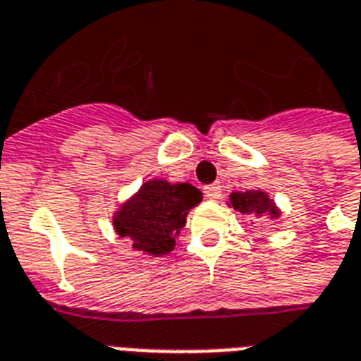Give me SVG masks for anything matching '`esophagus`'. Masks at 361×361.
Segmentation results:
<instances>
[{"mask_svg": "<svg viewBox=\"0 0 361 361\" xmlns=\"http://www.w3.org/2000/svg\"><path fill=\"white\" fill-rule=\"evenodd\" d=\"M202 193H204V197L210 199V201H216V199H220L221 188L218 183H212V185H207V188L202 189Z\"/></svg>", "mask_w": 361, "mask_h": 361, "instance_id": "1", "label": "esophagus"}]
</instances>
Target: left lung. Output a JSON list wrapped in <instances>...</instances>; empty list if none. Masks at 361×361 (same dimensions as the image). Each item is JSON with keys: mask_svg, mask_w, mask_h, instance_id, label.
Returning a JSON list of instances; mask_svg holds the SVG:
<instances>
[{"mask_svg": "<svg viewBox=\"0 0 361 361\" xmlns=\"http://www.w3.org/2000/svg\"><path fill=\"white\" fill-rule=\"evenodd\" d=\"M229 204L239 210L243 216H248V218H271L276 220L279 218V208L274 204V201L269 199L268 193L264 191H258V189H250V191H235V193L229 195Z\"/></svg>", "mask_w": 361, "mask_h": 361, "instance_id": "8db88e82", "label": "left lung"}]
</instances>
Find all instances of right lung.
Segmentation results:
<instances>
[{
    "mask_svg": "<svg viewBox=\"0 0 361 361\" xmlns=\"http://www.w3.org/2000/svg\"><path fill=\"white\" fill-rule=\"evenodd\" d=\"M201 201L202 193L191 183L149 180L114 212L113 226L135 250L164 256L176 247L189 210Z\"/></svg>",
    "mask_w": 361,
    "mask_h": 361,
    "instance_id": "add662e5",
    "label": "right lung"
}]
</instances>
